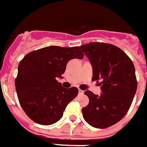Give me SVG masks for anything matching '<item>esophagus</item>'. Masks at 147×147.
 I'll use <instances>...</instances> for the list:
<instances>
[{"label": "esophagus", "instance_id": "34e87169", "mask_svg": "<svg viewBox=\"0 0 147 147\" xmlns=\"http://www.w3.org/2000/svg\"><path fill=\"white\" fill-rule=\"evenodd\" d=\"M79 92H80V94H83L84 93V91L81 90V89H79Z\"/></svg>", "mask_w": 147, "mask_h": 147}]
</instances>
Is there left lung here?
<instances>
[{
    "mask_svg": "<svg viewBox=\"0 0 147 147\" xmlns=\"http://www.w3.org/2000/svg\"><path fill=\"white\" fill-rule=\"evenodd\" d=\"M92 67V80H96L101 94L87 90L89 103L82 109L83 117L95 128L109 127L124 117L136 93L135 68L122 50L107 43L90 42L80 47Z\"/></svg>",
    "mask_w": 147,
    "mask_h": 147,
    "instance_id": "obj_1",
    "label": "left lung"
}]
</instances>
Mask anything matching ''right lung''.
Returning <instances> with one entry per match:
<instances>
[{
    "mask_svg": "<svg viewBox=\"0 0 147 147\" xmlns=\"http://www.w3.org/2000/svg\"><path fill=\"white\" fill-rule=\"evenodd\" d=\"M84 58L80 47L50 46L27 54L20 62L15 88L26 115L42 125L62 118L67 105L78 95V88H65L62 79L71 59Z\"/></svg>",
    "mask_w": 147,
    "mask_h": 147,
    "instance_id": "right-lung-1",
    "label": "right lung"
}]
</instances>
